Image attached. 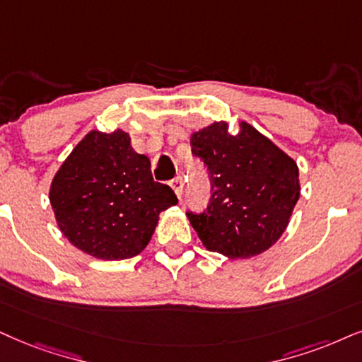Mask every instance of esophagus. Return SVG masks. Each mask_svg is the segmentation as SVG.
I'll use <instances>...</instances> for the list:
<instances>
[{
    "instance_id": "1",
    "label": "esophagus",
    "mask_w": 362,
    "mask_h": 362,
    "mask_svg": "<svg viewBox=\"0 0 362 362\" xmlns=\"http://www.w3.org/2000/svg\"><path fill=\"white\" fill-rule=\"evenodd\" d=\"M170 187L173 189V192H175V195L178 197V199H182V192H184V180H182V177L173 178V180L170 182Z\"/></svg>"
}]
</instances>
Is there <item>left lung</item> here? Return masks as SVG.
I'll use <instances>...</instances> for the list:
<instances>
[{
	"label": "left lung",
	"instance_id": "8db88e82",
	"mask_svg": "<svg viewBox=\"0 0 362 362\" xmlns=\"http://www.w3.org/2000/svg\"><path fill=\"white\" fill-rule=\"evenodd\" d=\"M214 122L190 135L192 153L207 167L212 197L187 217L202 244L228 259H249L281 239L300 195L299 168L286 152L240 122Z\"/></svg>",
	"mask_w": 362,
	"mask_h": 362
}]
</instances>
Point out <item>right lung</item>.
<instances>
[{"label":"right lung","instance_id":"1","mask_svg":"<svg viewBox=\"0 0 362 362\" xmlns=\"http://www.w3.org/2000/svg\"><path fill=\"white\" fill-rule=\"evenodd\" d=\"M178 202L153 180L147 155L127 132L91 130L68 155L49 187V204L63 235L102 260L135 257L152 239L158 215Z\"/></svg>","mask_w":362,"mask_h":362}]
</instances>
